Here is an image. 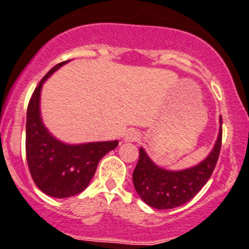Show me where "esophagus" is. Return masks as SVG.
Returning <instances> with one entry per match:
<instances>
[{"label":"esophagus","mask_w":249,"mask_h":249,"mask_svg":"<svg viewBox=\"0 0 249 249\" xmlns=\"http://www.w3.org/2000/svg\"><path fill=\"white\" fill-rule=\"evenodd\" d=\"M124 139L125 142H135L140 139V134L135 129H128L125 131Z\"/></svg>","instance_id":"obj_1"}]
</instances>
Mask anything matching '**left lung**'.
<instances>
[{"instance_id": "left-lung-1", "label": "left lung", "mask_w": 249, "mask_h": 249, "mask_svg": "<svg viewBox=\"0 0 249 249\" xmlns=\"http://www.w3.org/2000/svg\"><path fill=\"white\" fill-rule=\"evenodd\" d=\"M211 153L197 165L184 170H166L151 160L143 148H140V159L133 172L134 188L141 199L157 210L175 209L195 197L211 177L220 153L221 124Z\"/></svg>"}]
</instances>
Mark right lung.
Masks as SVG:
<instances>
[{"instance_id": "add662e5", "label": "right lung", "mask_w": 249, "mask_h": 249, "mask_svg": "<svg viewBox=\"0 0 249 249\" xmlns=\"http://www.w3.org/2000/svg\"><path fill=\"white\" fill-rule=\"evenodd\" d=\"M69 61L58 64L46 73L35 89L26 112L25 153L29 170L38 189L54 198L72 197L84 191L94 176L100 160L119 144L118 140L69 144L55 139L43 124V84Z\"/></svg>"}]
</instances>
